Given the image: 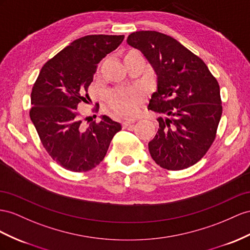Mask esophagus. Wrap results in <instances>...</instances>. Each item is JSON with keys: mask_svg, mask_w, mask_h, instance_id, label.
Returning a JSON list of instances; mask_svg holds the SVG:
<instances>
[{"mask_svg": "<svg viewBox=\"0 0 250 250\" xmlns=\"http://www.w3.org/2000/svg\"><path fill=\"white\" fill-rule=\"evenodd\" d=\"M135 119H129V120H125L124 123H123V126L124 127H127V126H130L131 125H133L134 123H135Z\"/></svg>", "mask_w": 250, "mask_h": 250, "instance_id": "1", "label": "esophagus"}]
</instances>
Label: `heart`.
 Segmentation results:
<instances>
[{
    "label": "heart",
    "mask_w": 250,
    "mask_h": 250,
    "mask_svg": "<svg viewBox=\"0 0 250 250\" xmlns=\"http://www.w3.org/2000/svg\"><path fill=\"white\" fill-rule=\"evenodd\" d=\"M140 97L142 94L138 89L133 88L113 92L108 95L107 100L115 112L124 116H131L137 111Z\"/></svg>",
    "instance_id": "b5f03b06"
}]
</instances>
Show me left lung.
Returning <instances> with one entry per match:
<instances>
[{
    "mask_svg": "<svg viewBox=\"0 0 250 250\" xmlns=\"http://www.w3.org/2000/svg\"><path fill=\"white\" fill-rule=\"evenodd\" d=\"M130 46L142 52L157 76L148 110L159 129L150 154L167 170H183L206 154L222 117L220 86L205 62L174 38L154 30L132 33Z\"/></svg>",
    "mask_w": 250,
    "mask_h": 250,
    "instance_id": "8db88e82",
    "label": "left lung"
}]
</instances>
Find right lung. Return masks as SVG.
<instances>
[{
  "label": "right lung",
  "instance_id": "obj_1",
  "mask_svg": "<svg viewBox=\"0 0 250 250\" xmlns=\"http://www.w3.org/2000/svg\"><path fill=\"white\" fill-rule=\"evenodd\" d=\"M125 36L89 35L63 48L41 68L31 92L29 116L41 143L64 169L85 172L104 158L121 125L102 115L100 123L82 125L79 106L97 64L116 49ZM98 105V104H97Z\"/></svg>",
  "mask_w": 250,
  "mask_h": 250
}]
</instances>
